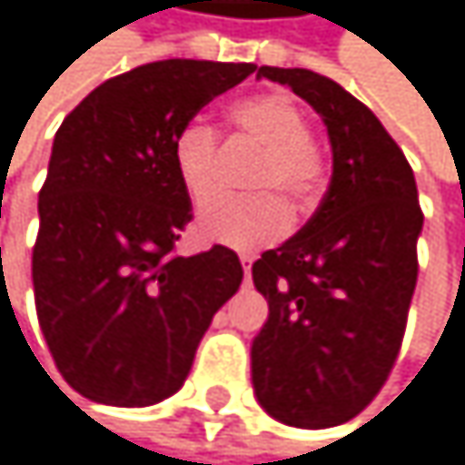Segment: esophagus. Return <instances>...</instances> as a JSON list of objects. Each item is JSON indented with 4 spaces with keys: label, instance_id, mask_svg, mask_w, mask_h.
<instances>
[{
    "label": "esophagus",
    "instance_id": "34e87169",
    "mask_svg": "<svg viewBox=\"0 0 465 465\" xmlns=\"http://www.w3.org/2000/svg\"><path fill=\"white\" fill-rule=\"evenodd\" d=\"M240 262H242V271H245V282H251V262H253V256L251 253H240Z\"/></svg>",
    "mask_w": 465,
    "mask_h": 465
}]
</instances>
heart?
I'll return each instance as SVG.
<instances>
[{"label": "heart", "mask_w": 465, "mask_h": 465, "mask_svg": "<svg viewBox=\"0 0 465 465\" xmlns=\"http://www.w3.org/2000/svg\"><path fill=\"white\" fill-rule=\"evenodd\" d=\"M231 131L259 144L248 183L259 192L231 198L214 194L198 212V234L231 248H256L290 228L287 203L273 188L301 206H315L329 186V162L310 136L303 108L284 92H259L228 108ZM217 131L203 122H186L173 139V167L192 201H201L214 181Z\"/></svg>", "instance_id": "b5f03b06"}]
</instances>
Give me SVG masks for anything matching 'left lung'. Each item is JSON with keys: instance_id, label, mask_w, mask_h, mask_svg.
I'll use <instances>...</instances> for the list:
<instances>
[{"instance_id": "1", "label": "left lung", "mask_w": 465, "mask_h": 465, "mask_svg": "<svg viewBox=\"0 0 465 465\" xmlns=\"http://www.w3.org/2000/svg\"><path fill=\"white\" fill-rule=\"evenodd\" d=\"M326 122L334 170L318 212L253 262L267 298L251 346L253 391L276 421L323 430L351 421L391 377L419 279L421 206L401 147L341 83L262 66Z\"/></svg>"}]
</instances>
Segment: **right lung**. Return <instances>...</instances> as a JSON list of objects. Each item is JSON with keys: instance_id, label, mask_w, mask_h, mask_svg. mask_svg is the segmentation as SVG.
Returning <instances> with one entry per match:
<instances>
[{"instance_id": "1", "label": "right lung", "mask_w": 465, "mask_h": 465, "mask_svg": "<svg viewBox=\"0 0 465 465\" xmlns=\"http://www.w3.org/2000/svg\"><path fill=\"white\" fill-rule=\"evenodd\" d=\"M253 64L155 61L97 85L58 128L38 192L35 312L61 377L85 399L147 407L173 396L240 256H178L192 220L173 139Z\"/></svg>"}]
</instances>
